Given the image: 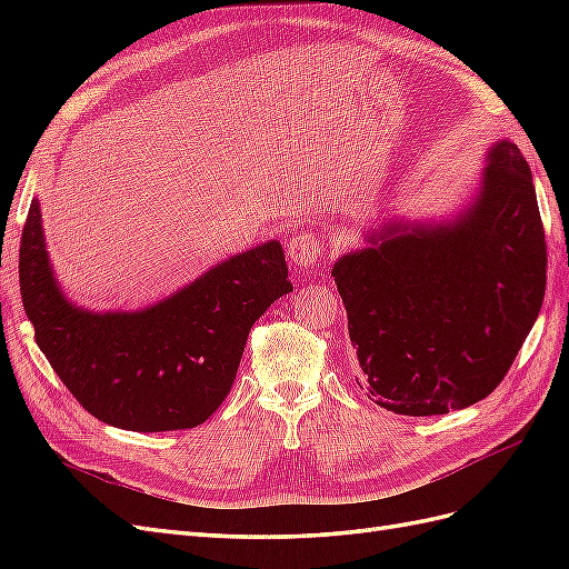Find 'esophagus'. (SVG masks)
<instances>
[{"instance_id":"esophagus-1","label":"esophagus","mask_w":569,"mask_h":569,"mask_svg":"<svg viewBox=\"0 0 569 569\" xmlns=\"http://www.w3.org/2000/svg\"><path fill=\"white\" fill-rule=\"evenodd\" d=\"M325 253L322 239L316 232H301V234H291L287 242V256L289 263H295L297 268H311L318 263Z\"/></svg>"}]
</instances>
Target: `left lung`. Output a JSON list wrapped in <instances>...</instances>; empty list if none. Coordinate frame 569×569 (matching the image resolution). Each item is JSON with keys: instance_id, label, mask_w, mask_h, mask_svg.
<instances>
[{"instance_id": "8db88e82", "label": "left lung", "mask_w": 569, "mask_h": 569, "mask_svg": "<svg viewBox=\"0 0 569 569\" xmlns=\"http://www.w3.org/2000/svg\"><path fill=\"white\" fill-rule=\"evenodd\" d=\"M485 161L456 213L389 218L332 268L358 380L399 416L487 399L541 311L546 239L531 170L510 140L491 144Z\"/></svg>"}]
</instances>
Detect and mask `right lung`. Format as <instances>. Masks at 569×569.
<instances>
[{"mask_svg":"<svg viewBox=\"0 0 569 569\" xmlns=\"http://www.w3.org/2000/svg\"><path fill=\"white\" fill-rule=\"evenodd\" d=\"M19 278L49 366L90 416L130 432L209 420L230 393L253 322L291 291L282 244L270 239L140 311H90L57 280L38 199L21 237Z\"/></svg>","mask_w":569,"mask_h":569,"instance_id":"1","label":"right lung"}]
</instances>
